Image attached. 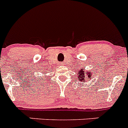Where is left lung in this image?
Segmentation results:
<instances>
[{"mask_svg":"<svg viewBox=\"0 0 128 128\" xmlns=\"http://www.w3.org/2000/svg\"><path fill=\"white\" fill-rule=\"evenodd\" d=\"M77 75L78 80L84 83H86L87 81H90L91 78L94 76L93 73L86 70V66L84 68H80V70H78Z\"/></svg>","mask_w":128,"mask_h":128,"instance_id":"1","label":"left lung"}]
</instances>
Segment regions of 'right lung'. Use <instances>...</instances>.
<instances>
[{"label": "right lung", "mask_w": 128, "mask_h": 128, "mask_svg": "<svg viewBox=\"0 0 128 128\" xmlns=\"http://www.w3.org/2000/svg\"><path fill=\"white\" fill-rule=\"evenodd\" d=\"M45 78V77H44V78L42 77H41V78H39V79H38L37 80V81H41V80H42V81H43L44 80V79Z\"/></svg>", "instance_id": "obj_1"}]
</instances>
